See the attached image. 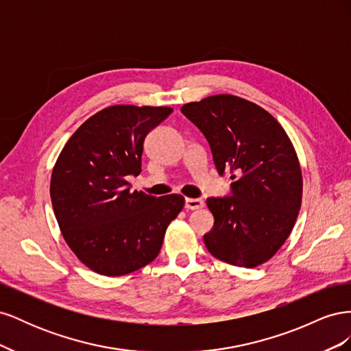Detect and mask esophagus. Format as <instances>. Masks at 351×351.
<instances>
[{
  "label": "esophagus",
  "mask_w": 351,
  "mask_h": 351,
  "mask_svg": "<svg viewBox=\"0 0 351 351\" xmlns=\"http://www.w3.org/2000/svg\"><path fill=\"white\" fill-rule=\"evenodd\" d=\"M204 200L202 199H193V197H187L186 199V204H184V206H186V209H190V210H195V209H200V208H204Z\"/></svg>",
  "instance_id": "1"
}]
</instances>
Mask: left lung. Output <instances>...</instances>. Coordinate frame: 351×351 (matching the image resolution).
I'll list each match as a JSON object with an SVG mask.
<instances>
[{"label": "left lung", "mask_w": 351, "mask_h": 351, "mask_svg": "<svg viewBox=\"0 0 351 351\" xmlns=\"http://www.w3.org/2000/svg\"><path fill=\"white\" fill-rule=\"evenodd\" d=\"M182 112L206 137L218 174L236 180L232 196L206 199L214 215L206 249L234 267H259L289 239L302 206V169L290 137L268 111L234 95L184 104Z\"/></svg>", "instance_id": "1"}]
</instances>
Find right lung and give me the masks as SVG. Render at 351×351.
I'll return each instance as SVG.
<instances>
[{"mask_svg":"<svg viewBox=\"0 0 351 351\" xmlns=\"http://www.w3.org/2000/svg\"><path fill=\"white\" fill-rule=\"evenodd\" d=\"M171 112L112 105L62 147L51 176L52 208L69 247L93 272L120 277L151 263L184 206L182 195L132 192L125 178L141 174L145 137Z\"/></svg>","mask_w":351,"mask_h":351,"instance_id":"1","label":"right lung"}]
</instances>
